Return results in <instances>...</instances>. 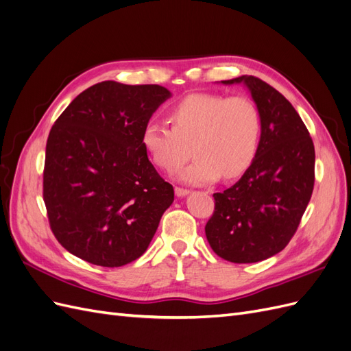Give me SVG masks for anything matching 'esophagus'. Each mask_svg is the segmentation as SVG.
Here are the masks:
<instances>
[{"label": "esophagus", "instance_id": "34e87169", "mask_svg": "<svg viewBox=\"0 0 351 351\" xmlns=\"http://www.w3.org/2000/svg\"><path fill=\"white\" fill-rule=\"evenodd\" d=\"M176 195L178 197H183L186 195H189V190L187 189H183V187H176Z\"/></svg>", "mask_w": 351, "mask_h": 351}]
</instances>
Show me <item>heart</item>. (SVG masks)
Instances as JSON below:
<instances>
[{
  "instance_id": "1",
  "label": "heart",
  "mask_w": 351,
  "mask_h": 351,
  "mask_svg": "<svg viewBox=\"0 0 351 351\" xmlns=\"http://www.w3.org/2000/svg\"><path fill=\"white\" fill-rule=\"evenodd\" d=\"M171 127L147 123L142 145L152 162L167 173L182 167L192 154L195 161L178 174L187 184H208L221 176H241L259 151L262 117L247 97L192 93L169 111Z\"/></svg>"
}]
</instances>
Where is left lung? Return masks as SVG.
<instances>
[{"label":"left lung","mask_w":351,"mask_h":351,"mask_svg":"<svg viewBox=\"0 0 351 351\" xmlns=\"http://www.w3.org/2000/svg\"><path fill=\"white\" fill-rule=\"evenodd\" d=\"M244 83L262 117L259 151L239 182L214 193L206 239L219 258L234 263L265 261L293 239L312 197L315 146L293 105L254 76L222 80Z\"/></svg>","instance_id":"8db88e82"}]
</instances>
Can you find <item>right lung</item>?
<instances>
[{
	"label": "right lung",
	"mask_w": 351,
	"mask_h": 351,
	"mask_svg": "<svg viewBox=\"0 0 351 351\" xmlns=\"http://www.w3.org/2000/svg\"><path fill=\"white\" fill-rule=\"evenodd\" d=\"M169 90L105 80L83 90L47 141L44 202L62 247L117 268L141 258L174 200L142 145V132Z\"/></svg>",
	"instance_id": "obj_1"
}]
</instances>
